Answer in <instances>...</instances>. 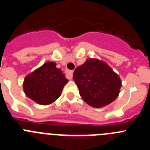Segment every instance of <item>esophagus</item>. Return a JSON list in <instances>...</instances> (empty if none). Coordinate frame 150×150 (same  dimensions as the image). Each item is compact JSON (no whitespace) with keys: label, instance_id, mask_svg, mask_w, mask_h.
<instances>
[{"label":"esophagus","instance_id":"1","mask_svg":"<svg viewBox=\"0 0 150 150\" xmlns=\"http://www.w3.org/2000/svg\"><path fill=\"white\" fill-rule=\"evenodd\" d=\"M65 74L67 77L69 79H71L73 76V71H70V70H65Z\"/></svg>","mask_w":150,"mask_h":150}]
</instances>
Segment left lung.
<instances>
[{
	"instance_id": "obj_1",
	"label": "left lung",
	"mask_w": 150,
	"mask_h": 150,
	"mask_svg": "<svg viewBox=\"0 0 150 150\" xmlns=\"http://www.w3.org/2000/svg\"><path fill=\"white\" fill-rule=\"evenodd\" d=\"M73 79L83 100L96 108L105 107L115 100L122 86L118 74L106 62L96 59H86L76 67Z\"/></svg>"
}]
</instances>
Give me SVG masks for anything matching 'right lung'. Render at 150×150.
<instances>
[{
  "mask_svg": "<svg viewBox=\"0 0 150 150\" xmlns=\"http://www.w3.org/2000/svg\"><path fill=\"white\" fill-rule=\"evenodd\" d=\"M68 82L60 68L53 62L44 63L24 79L23 89L26 96L41 105L53 103L60 97Z\"/></svg>",
  "mask_w": 150,
  "mask_h": 150,
  "instance_id": "obj_1",
  "label": "right lung"
}]
</instances>
